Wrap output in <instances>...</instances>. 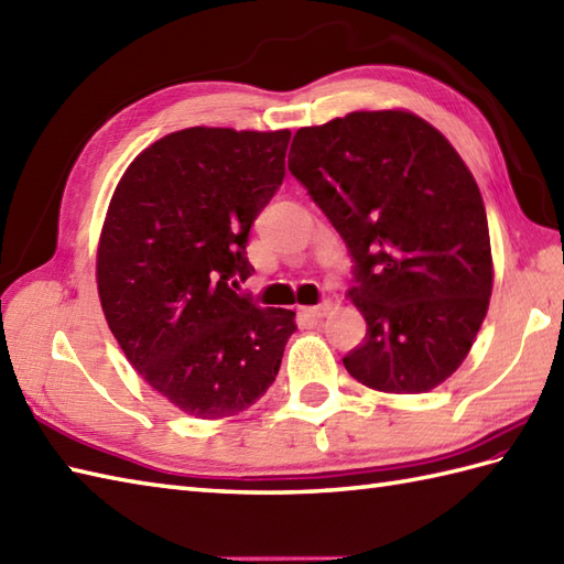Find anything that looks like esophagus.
Listing matches in <instances>:
<instances>
[{
    "mask_svg": "<svg viewBox=\"0 0 564 564\" xmlns=\"http://www.w3.org/2000/svg\"><path fill=\"white\" fill-rule=\"evenodd\" d=\"M329 310H332V303L325 301V303L313 305V307H303V315L310 317V319H322V317L329 315Z\"/></svg>",
    "mask_w": 564,
    "mask_h": 564,
    "instance_id": "1",
    "label": "esophagus"
}]
</instances>
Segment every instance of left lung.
<instances>
[{"mask_svg":"<svg viewBox=\"0 0 564 564\" xmlns=\"http://www.w3.org/2000/svg\"><path fill=\"white\" fill-rule=\"evenodd\" d=\"M291 174L354 261L364 341L344 366L364 386L416 394L453 376L492 295L485 203L460 154L406 111H354L293 138Z\"/></svg>","mask_w":564,"mask_h":564,"instance_id":"1","label":"left lung"}]
</instances>
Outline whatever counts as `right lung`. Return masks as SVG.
<instances>
[{
  "mask_svg": "<svg viewBox=\"0 0 564 564\" xmlns=\"http://www.w3.org/2000/svg\"><path fill=\"white\" fill-rule=\"evenodd\" d=\"M291 130L186 128L140 152L116 186L97 283L126 358L198 419L249 410L279 376L295 313L235 289L249 230L285 176Z\"/></svg>",
  "mask_w": 564,
  "mask_h": 564,
  "instance_id": "1",
  "label": "right lung"
}]
</instances>
